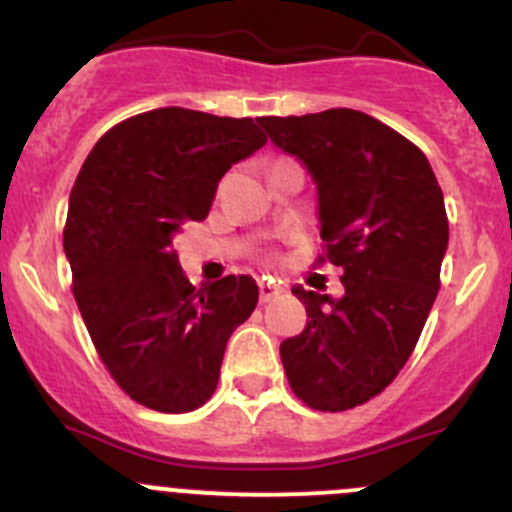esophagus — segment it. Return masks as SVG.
I'll list each match as a JSON object with an SVG mask.
<instances>
[{
  "label": "esophagus",
  "mask_w": 512,
  "mask_h": 512,
  "mask_svg": "<svg viewBox=\"0 0 512 512\" xmlns=\"http://www.w3.org/2000/svg\"><path fill=\"white\" fill-rule=\"evenodd\" d=\"M280 292H282V287L275 285V282H267V280L260 282V300H262V302L272 300V297L280 295Z\"/></svg>",
  "instance_id": "34e87169"
}]
</instances>
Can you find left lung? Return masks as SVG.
Wrapping results in <instances>:
<instances>
[{"label":"left lung","instance_id":"obj_1","mask_svg":"<svg viewBox=\"0 0 512 512\" xmlns=\"http://www.w3.org/2000/svg\"><path fill=\"white\" fill-rule=\"evenodd\" d=\"M257 122L315 182L320 237L345 287L342 297L292 287L307 325L282 340V367L302 403L350 410L403 370L438 297L443 190L413 142L357 109Z\"/></svg>","mask_w":512,"mask_h":512}]
</instances>
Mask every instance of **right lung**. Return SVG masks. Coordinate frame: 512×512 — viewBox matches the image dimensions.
<instances>
[{
	"label": "right lung",
	"mask_w": 512,
	"mask_h": 512,
	"mask_svg": "<svg viewBox=\"0 0 512 512\" xmlns=\"http://www.w3.org/2000/svg\"><path fill=\"white\" fill-rule=\"evenodd\" d=\"M265 142L247 117L162 107L112 127L79 170L64 227L74 300L107 370L145 408L210 400L227 340L255 310L250 275L192 287L172 240Z\"/></svg>",
	"instance_id": "1"
}]
</instances>
